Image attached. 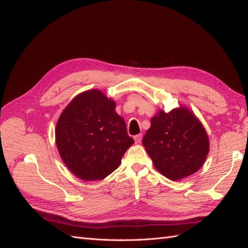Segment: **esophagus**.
<instances>
[{"instance_id": "34e87169", "label": "esophagus", "mask_w": 248, "mask_h": 248, "mask_svg": "<svg viewBox=\"0 0 248 248\" xmlns=\"http://www.w3.org/2000/svg\"><path fill=\"white\" fill-rule=\"evenodd\" d=\"M141 138H142L141 134H138V136L134 137V140H136V144H140V142L141 141Z\"/></svg>"}]
</instances>
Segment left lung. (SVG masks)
<instances>
[{
  "instance_id": "obj_1",
  "label": "left lung",
  "mask_w": 248,
  "mask_h": 248,
  "mask_svg": "<svg viewBox=\"0 0 248 248\" xmlns=\"http://www.w3.org/2000/svg\"><path fill=\"white\" fill-rule=\"evenodd\" d=\"M142 146L155 169L170 180H181L197 172L205 163L210 141L204 125L188 108L181 106L151 119Z\"/></svg>"
}]
</instances>
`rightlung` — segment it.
<instances>
[{"label": "right lung", "instance_id": "add662e5", "mask_svg": "<svg viewBox=\"0 0 248 248\" xmlns=\"http://www.w3.org/2000/svg\"><path fill=\"white\" fill-rule=\"evenodd\" d=\"M55 134L65 166L82 181L107 178L134 142L115 100L98 89L74 97L60 115Z\"/></svg>", "mask_w": 248, "mask_h": 248}]
</instances>
